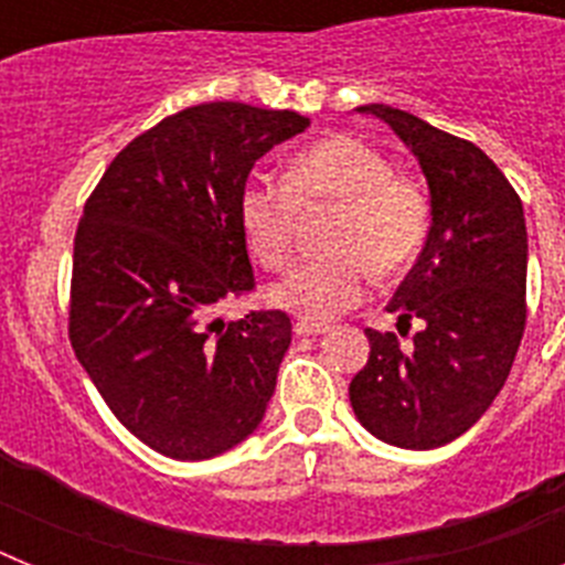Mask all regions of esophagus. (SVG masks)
Listing matches in <instances>:
<instances>
[{
    "mask_svg": "<svg viewBox=\"0 0 565 565\" xmlns=\"http://www.w3.org/2000/svg\"><path fill=\"white\" fill-rule=\"evenodd\" d=\"M326 331V322H313V319H297V322H294V333H297V337H319V333Z\"/></svg>",
    "mask_w": 565,
    "mask_h": 565,
    "instance_id": "1",
    "label": "esophagus"
}]
</instances>
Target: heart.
<instances>
[{
    "label": "heart",
    "mask_w": 565,
    "mask_h": 565,
    "mask_svg": "<svg viewBox=\"0 0 565 565\" xmlns=\"http://www.w3.org/2000/svg\"><path fill=\"white\" fill-rule=\"evenodd\" d=\"M337 203L322 243L331 252L302 257L271 288L277 306L328 319L359 302L367 271L396 277L422 254L430 232V198L391 158L353 135H328L288 158L286 181L248 178L237 217L259 266L282 268L299 212Z\"/></svg>",
    "instance_id": "1"
}]
</instances>
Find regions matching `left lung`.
Masks as SVG:
<instances>
[{
	"instance_id": "left-lung-1",
	"label": "left lung",
	"mask_w": 565,
	"mask_h": 565,
	"mask_svg": "<svg viewBox=\"0 0 565 565\" xmlns=\"http://www.w3.org/2000/svg\"><path fill=\"white\" fill-rule=\"evenodd\" d=\"M416 154L430 234L387 311L422 331L411 351L367 328L371 356L351 382L362 427L404 450L467 433L495 402L526 326V221L518 192L476 143L387 104H364Z\"/></svg>"
}]
</instances>
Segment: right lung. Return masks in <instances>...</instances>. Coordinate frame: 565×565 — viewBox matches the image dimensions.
<instances>
[{
	"label": "right lung",
	"instance_id": "right-lung-1",
	"mask_svg": "<svg viewBox=\"0 0 565 565\" xmlns=\"http://www.w3.org/2000/svg\"><path fill=\"white\" fill-rule=\"evenodd\" d=\"M308 124L239 102L186 107L115 154L84 206L70 344L115 418L161 456H221L266 416L291 319L226 322L221 308L254 288L239 189Z\"/></svg>",
	"mask_w": 565,
	"mask_h": 565
}]
</instances>
